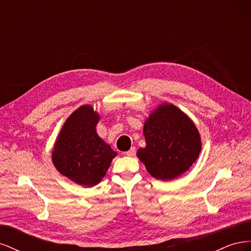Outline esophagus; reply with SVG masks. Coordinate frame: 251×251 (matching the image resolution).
Masks as SVG:
<instances>
[{"mask_svg": "<svg viewBox=\"0 0 251 251\" xmlns=\"http://www.w3.org/2000/svg\"><path fill=\"white\" fill-rule=\"evenodd\" d=\"M135 154H136V149L134 147L131 148L127 151H126V155L128 157H133V156H135Z\"/></svg>", "mask_w": 251, "mask_h": 251, "instance_id": "34e87169", "label": "esophagus"}]
</instances>
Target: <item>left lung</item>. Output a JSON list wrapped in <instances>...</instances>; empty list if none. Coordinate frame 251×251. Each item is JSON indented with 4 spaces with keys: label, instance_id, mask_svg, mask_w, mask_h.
I'll use <instances>...</instances> for the list:
<instances>
[{
    "label": "left lung",
    "instance_id": "8db88e82",
    "mask_svg": "<svg viewBox=\"0 0 251 251\" xmlns=\"http://www.w3.org/2000/svg\"><path fill=\"white\" fill-rule=\"evenodd\" d=\"M147 146L137 156L156 179L172 180L199 157L201 139L193 121L173 104H162L143 126Z\"/></svg>",
    "mask_w": 251,
    "mask_h": 251
}]
</instances>
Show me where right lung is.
Wrapping results in <instances>:
<instances>
[{
  "instance_id": "1",
  "label": "right lung",
  "mask_w": 251,
  "mask_h": 251,
  "mask_svg": "<svg viewBox=\"0 0 251 251\" xmlns=\"http://www.w3.org/2000/svg\"><path fill=\"white\" fill-rule=\"evenodd\" d=\"M100 116L90 105H82L67 119L52 151L57 171L85 186L100 182L117 155L97 135Z\"/></svg>"
}]
</instances>
